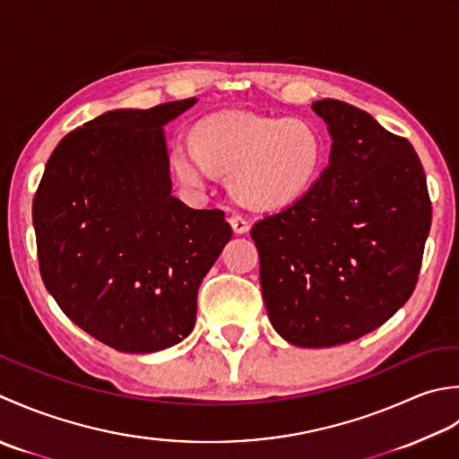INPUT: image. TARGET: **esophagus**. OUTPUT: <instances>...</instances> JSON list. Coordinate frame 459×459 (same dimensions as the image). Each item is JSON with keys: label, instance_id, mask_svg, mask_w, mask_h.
<instances>
[{"label": "esophagus", "instance_id": "obj_1", "mask_svg": "<svg viewBox=\"0 0 459 459\" xmlns=\"http://www.w3.org/2000/svg\"><path fill=\"white\" fill-rule=\"evenodd\" d=\"M230 223H231V230L236 231V233H247L249 231V223H247V220L243 218V216H239V213H233V216H230Z\"/></svg>", "mask_w": 459, "mask_h": 459}]
</instances>
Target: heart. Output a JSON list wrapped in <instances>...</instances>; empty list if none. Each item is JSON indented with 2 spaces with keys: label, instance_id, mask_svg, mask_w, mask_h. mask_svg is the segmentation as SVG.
<instances>
[{
  "label": "heart",
  "instance_id": "heart-1",
  "mask_svg": "<svg viewBox=\"0 0 459 459\" xmlns=\"http://www.w3.org/2000/svg\"><path fill=\"white\" fill-rule=\"evenodd\" d=\"M325 156V134L311 118L223 110L195 125L194 144L176 140L170 158L184 184L200 188L210 170L230 174L233 198L269 212L307 195L319 180Z\"/></svg>",
  "mask_w": 459,
  "mask_h": 459
}]
</instances>
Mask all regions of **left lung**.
Returning <instances> with one entry per match:
<instances>
[{"label": "left lung", "instance_id": "8db88e82", "mask_svg": "<svg viewBox=\"0 0 459 459\" xmlns=\"http://www.w3.org/2000/svg\"><path fill=\"white\" fill-rule=\"evenodd\" d=\"M329 166L301 200L251 228L269 321L287 342L326 349L378 329L412 295L432 223L406 138L336 99L315 100Z\"/></svg>", "mask_w": 459, "mask_h": 459}]
</instances>
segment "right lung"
I'll return each mask as SVG.
<instances>
[{
  "instance_id": "obj_1",
  "label": "right lung",
  "mask_w": 459,
  "mask_h": 459,
  "mask_svg": "<svg viewBox=\"0 0 459 459\" xmlns=\"http://www.w3.org/2000/svg\"><path fill=\"white\" fill-rule=\"evenodd\" d=\"M198 99L102 112L55 148L33 200L37 255L61 311L120 352L184 341L231 239L221 210L172 195L164 126Z\"/></svg>"
}]
</instances>
